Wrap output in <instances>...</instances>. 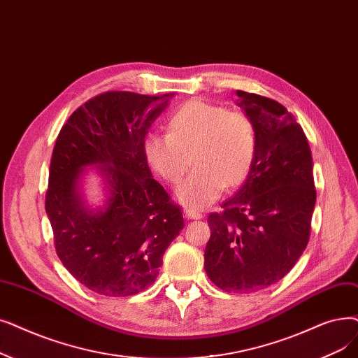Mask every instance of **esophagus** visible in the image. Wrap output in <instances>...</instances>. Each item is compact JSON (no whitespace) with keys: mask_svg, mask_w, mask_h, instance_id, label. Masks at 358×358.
Returning <instances> with one entry per match:
<instances>
[{"mask_svg":"<svg viewBox=\"0 0 358 358\" xmlns=\"http://www.w3.org/2000/svg\"><path fill=\"white\" fill-rule=\"evenodd\" d=\"M185 216L187 217H190V220H201V217H203V215H201L200 212H196V210H189V209H185Z\"/></svg>","mask_w":358,"mask_h":358,"instance_id":"34e87169","label":"esophagus"}]
</instances>
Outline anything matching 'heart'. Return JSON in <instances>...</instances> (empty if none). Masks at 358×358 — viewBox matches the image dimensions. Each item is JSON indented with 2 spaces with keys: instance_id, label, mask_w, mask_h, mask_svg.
<instances>
[{
  "instance_id": "1",
  "label": "heart",
  "mask_w": 358,
  "mask_h": 358,
  "mask_svg": "<svg viewBox=\"0 0 358 358\" xmlns=\"http://www.w3.org/2000/svg\"><path fill=\"white\" fill-rule=\"evenodd\" d=\"M148 164L169 184L193 174L176 192L189 210L205 209L225 189L238 187L247 178L256 157V131L243 113L205 101H189L171 114L166 134H148L143 141Z\"/></svg>"
}]
</instances>
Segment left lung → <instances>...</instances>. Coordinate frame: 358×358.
<instances>
[{
    "instance_id": "1",
    "label": "left lung",
    "mask_w": 358,
    "mask_h": 358,
    "mask_svg": "<svg viewBox=\"0 0 358 358\" xmlns=\"http://www.w3.org/2000/svg\"><path fill=\"white\" fill-rule=\"evenodd\" d=\"M252 120L256 157L241 189L210 213L205 271L228 292H253L282 279L303 255L316 205L313 159L300 124L279 102L237 90Z\"/></svg>"
}]
</instances>
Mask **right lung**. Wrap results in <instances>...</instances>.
<instances>
[{"instance_id":"1","label":"right lung","mask_w":358,"mask_h":358,"mask_svg":"<svg viewBox=\"0 0 358 358\" xmlns=\"http://www.w3.org/2000/svg\"><path fill=\"white\" fill-rule=\"evenodd\" d=\"M174 93L106 92L70 115L54 146L45 210L66 269L90 291L127 297L149 288L168 245L184 228L181 209L153 180L143 141ZM95 172L106 199L87 203Z\"/></svg>"}]
</instances>
